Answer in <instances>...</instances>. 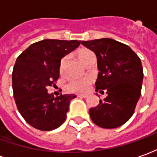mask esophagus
<instances>
[{
	"mask_svg": "<svg viewBox=\"0 0 157 157\" xmlns=\"http://www.w3.org/2000/svg\"><path fill=\"white\" fill-rule=\"evenodd\" d=\"M77 97H78V98H87L88 96L87 95H78Z\"/></svg>",
	"mask_w": 157,
	"mask_h": 157,
	"instance_id": "34e87169",
	"label": "esophagus"
}]
</instances>
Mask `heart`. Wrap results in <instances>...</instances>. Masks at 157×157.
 Instances as JSON below:
<instances>
[{"label":"heart","instance_id":"obj_1","mask_svg":"<svg viewBox=\"0 0 157 157\" xmlns=\"http://www.w3.org/2000/svg\"><path fill=\"white\" fill-rule=\"evenodd\" d=\"M77 55L78 57L79 60L83 64H85L91 57L95 56L94 53L88 49H81L77 52ZM66 61H67V56L63 57L59 63V71L63 72L65 66H66ZM91 84V78L90 77H79V78H73L71 80L69 81V83L66 86V89L68 91H72V92H76V93H83L86 92L89 86Z\"/></svg>","mask_w":157,"mask_h":157}]
</instances>
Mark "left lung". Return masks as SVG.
I'll return each instance as SVG.
<instances>
[{
  "instance_id": "left-lung-1",
  "label": "left lung",
  "mask_w": 157,
  "mask_h": 157,
  "mask_svg": "<svg viewBox=\"0 0 157 157\" xmlns=\"http://www.w3.org/2000/svg\"><path fill=\"white\" fill-rule=\"evenodd\" d=\"M81 44L97 56L99 73L95 83L96 91L107 97L98 105L91 108L92 122L105 129H114L131 117L139 100L144 79L139 57L129 46L112 40L98 39Z\"/></svg>"
}]
</instances>
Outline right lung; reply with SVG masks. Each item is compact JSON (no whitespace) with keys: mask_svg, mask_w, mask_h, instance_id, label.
<instances>
[{"mask_svg":"<svg viewBox=\"0 0 157 157\" xmlns=\"http://www.w3.org/2000/svg\"><path fill=\"white\" fill-rule=\"evenodd\" d=\"M77 40H43L33 43L18 57L12 73L13 98L27 124L40 130H52L65 122L74 94L54 97L48 93L59 77L63 57L75 50Z\"/></svg>","mask_w":157,"mask_h":157,"instance_id":"obj_1","label":"right lung"}]
</instances>
